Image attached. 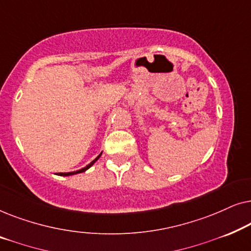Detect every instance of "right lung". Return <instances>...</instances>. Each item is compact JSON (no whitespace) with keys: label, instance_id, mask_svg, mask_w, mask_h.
Segmentation results:
<instances>
[{"label":"right lung","instance_id":"add662e5","mask_svg":"<svg viewBox=\"0 0 251 251\" xmlns=\"http://www.w3.org/2000/svg\"><path fill=\"white\" fill-rule=\"evenodd\" d=\"M100 155H101V153L99 154V155H98L97 157H96V159H95L94 161H92V162L89 163L87 167L82 168V169H80V170H77V171H72V173H59V174H57V175H58V176H72V175H76V174H80V173H84L85 170H88L89 168H90V167L92 166V164H94V163L96 162V161H97V160L99 159V157H100Z\"/></svg>","mask_w":251,"mask_h":251}]
</instances>
